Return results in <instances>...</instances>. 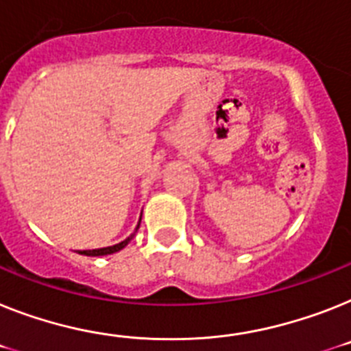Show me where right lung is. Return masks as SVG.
Wrapping results in <instances>:
<instances>
[{
  "instance_id": "obj_1",
  "label": "right lung",
  "mask_w": 351,
  "mask_h": 351,
  "mask_svg": "<svg viewBox=\"0 0 351 351\" xmlns=\"http://www.w3.org/2000/svg\"><path fill=\"white\" fill-rule=\"evenodd\" d=\"M132 237H128L126 241H123V243L119 244H114V246H107V248H98V250H82V255H89V257H99V255H110V253H116L119 252V250H123L128 244V241H130Z\"/></svg>"
}]
</instances>
